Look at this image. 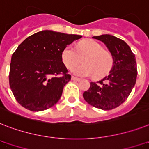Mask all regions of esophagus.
<instances>
[{"mask_svg":"<svg viewBox=\"0 0 149 149\" xmlns=\"http://www.w3.org/2000/svg\"><path fill=\"white\" fill-rule=\"evenodd\" d=\"M71 79H72V80H73V81H76V82H79V81H80V79L77 78V77H73V76L71 77Z\"/></svg>","mask_w":149,"mask_h":149,"instance_id":"1","label":"esophagus"}]
</instances>
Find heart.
Wrapping results in <instances>:
<instances>
[{
	"label": "heart",
	"instance_id": "obj_1",
	"mask_svg": "<svg viewBox=\"0 0 149 149\" xmlns=\"http://www.w3.org/2000/svg\"><path fill=\"white\" fill-rule=\"evenodd\" d=\"M83 65L72 69V72L78 77L102 78L112 70L113 59L112 55L104 50L102 46L95 40H84L79 43L77 49L69 45L63 49L61 57L67 68H72L83 57Z\"/></svg>",
	"mask_w": 149,
	"mask_h": 149
}]
</instances>
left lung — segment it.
Instances as JSON below:
<instances>
[{
	"instance_id": "obj_1",
	"label": "left lung",
	"mask_w": 149,
	"mask_h": 149,
	"mask_svg": "<svg viewBox=\"0 0 149 149\" xmlns=\"http://www.w3.org/2000/svg\"><path fill=\"white\" fill-rule=\"evenodd\" d=\"M102 41L112 54L113 65L109 74L97 83H90L83 93L89 105L102 110H110L125 102L136 82L137 64L135 54L123 40L109 34L93 37Z\"/></svg>"
}]
</instances>
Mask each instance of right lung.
Returning <instances> with one entry per match:
<instances>
[{
    "mask_svg": "<svg viewBox=\"0 0 149 149\" xmlns=\"http://www.w3.org/2000/svg\"><path fill=\"white\" fill-rule=\"evenodd\" d=\"M82 36L42 31L24 40L11 57L9 83L16 100L39 112L54 106L71 79L62 61L63 49Z\"/></svg>",
    "mask_w": 149,
    "mask_h": 149,
    "instance_id": "add662e5",
    "label": "right lung"
}]
</instances>
